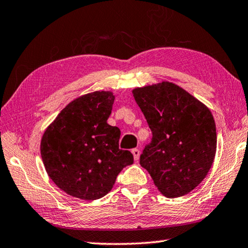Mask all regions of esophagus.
<instances>
[{"instance_id": "34e87169", "label": "esophagus", "mask_w": 248, "mask_h": 248, "mask_svg": "<svg viewBox=\"0 0 248 248\" xmlns=\"http://www.w3.org/2000/svg\"><path fill=\"white\" fill-rule=\"evenodd\" d=\"M131 152L133 155V159H135V161H138L139 158H140V150H139V149H137V148L132 149Z\"/></svg>"}]
</instances>
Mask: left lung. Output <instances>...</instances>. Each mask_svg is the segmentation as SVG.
I'll use <instances>...</instances> for the list:
<instances>
[{
	"mask_svg": "<svg viewBox=\"0 0 248 248\" xmlns=\"http://www.w3.org/2000/svg\"><path fill=\"white\" fill-rule=\"evenodd\" d=\"M152 141L140 155L158 190L167 198L183 196L210 171L216 152V127L205 105L170 81L132 90Z\"/></svg>",
	"mask_w": 248,
	"mask_h": 248,
	"instance_id": "8db88e82",
	"label": "left lung"
}]
</instances>
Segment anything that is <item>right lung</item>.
Segmentation results:
<instances>
[{
  "label": "right lung",
  "mask_w": 248,
  "mask_h": 248,
  "mask_svg": "<svg viewBox=\"0 0 248 248\" xmlns=\"http://www.w3.org/2000/svg\"><path fill=\"white\" fill-rule=\"evenodd\" d=\"M113 101V93L105 90L78 97L42 137L41 155L47 174L74 198H103L121 170L133 163L132 153L119 149V128L107 124Z\"/></svg>",
  "instance_id": "right-lung-1"
}]
</instances>
